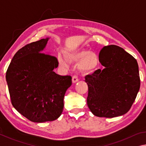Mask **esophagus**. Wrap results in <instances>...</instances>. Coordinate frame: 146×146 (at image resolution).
Wrapping results in <instances>:
<instances>
[{"instance_id":"obj_1","label":"esophagus","mask_w":146,"mask_h":146,"mask_svg":"<svg viewBox=\"0 0 146 146\" xmlns=\"http://www.w3.org/2000/svg\"><path fill=\"white\" fill-rule=\"evenodd\" d=\"M78 81V77L76 76H73V77H72V82L73 83H76V82H77Z\"/></svg>"}]
</instances>
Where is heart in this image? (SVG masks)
Segmentation results:
<instances>
[{
	"mask_svg": "<svg viewBox=\"0 0 146 146\" xmlns=\"http://www.w3.org/2000/svg\"><path fill=\"white\" fill-rule=\"evenodd\" d=\"M64 57L70 62H78V70L84 73H90L93 71L97 68L98 62L97 55L85 49L65 51ZM58 61L62 66L67 65L66 61L60 56L58 57Z\"/></svg>",
	"mask_w": 146,
	"mask_h": 146,
	"instance_id": "obj_1",
	"label": "heart"
}]
</instances>
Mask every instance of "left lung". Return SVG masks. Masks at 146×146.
<instances>
[{
	"label": "left lung",
	"mask_w": 146,
	"mask_h": 146,
	"mask_svg": "<svg viewBox=\"0 0 146 146\" xmlns=\"http://www.w3.org/2000/svg\"><path fill=\"white\" fill-rule=\"evenodd\" d=\"M105 68L85 76L87 104L94 115L113 118L130 110L140 86L137 60L123 48L104 46L99 53Z\"/></svg>",
	"instance_id": "1"
}]
</instances>
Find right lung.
<instances>
[{
	"mask_svg": "<svg viewBox=\"0 0 146 146\" xmlns=\"http://www.w3.org/2000/svg\"><path fill=\"white\" fill-rule=\"evenodd\" d=\"M49 38L27 44L12 58L6 78L15 109L33 122L53 121L63 111L64 97L71 76L53 71L57 58L42 52Z\"/></svg>",
	"mask_w": 146,
	"mask_h": 146,
	"instance_id": "1",
	"label": "right lung"
}]
</instances>
